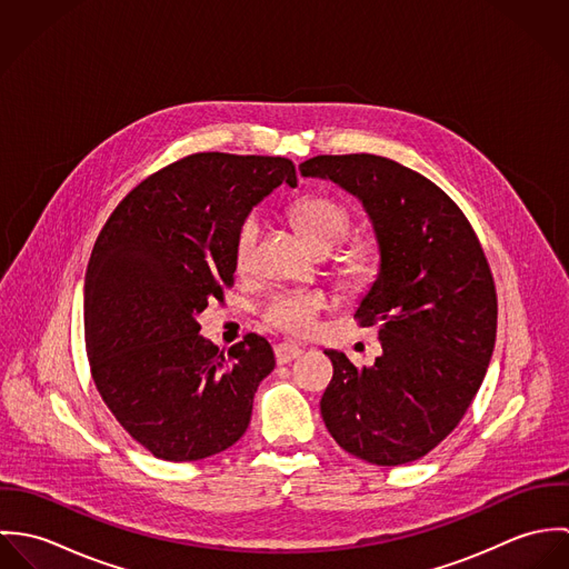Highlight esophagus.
Wrapping results in <instances>:
<instances>
[{"mask_svg": "<svg viewBox=\"0 0 569 569\" xmlns=\"http://www.w3.org/2000/svg\"><path fill=\"white\" fill-rule=\"evenodd\" d=\"M302 352L305 350L300 346H296V343H278L276 346V361L278 363H289V361L302 357Z\"/></svg>", "mask_w": 569, "mask_h": 569, "instance_id": "esophagus-1", "label": "esophagus"}]
</instances>
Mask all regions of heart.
Wrapping results in <instances>:
<instances>
[{
    "mask_svg": "<svg viewBox=\"0 0 569 569\" xmlns=\"http://www.w3.org/2000/svg\"><path fill=\"white\" fill-rule=\"evenodd\" d=\"M291 219L305 241L318 253H328L350 232V212L335 199L313 194L291 206ZM260 217L247 214L234 237V262L239 271H247L253 260V249L260 239ZM375 271V258L366 247H352L339 262V276L350 287H363ZM325 307L320 296L293 293L276 298L267 309V320L287 332L307 335L316 326V316Z\"/></svg>",
    "mask_w": 569,
    "mask_h": 569,
    "instance_id": "b5f03b06",
    "label": "heart"
}]
</instances>
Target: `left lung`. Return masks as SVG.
<instances>
[{
    "label": "left lung",
    "mask_w": 569,
    "mask_h": 569,
    "mask_svg": "<svg viewBox=\"0 0 569 569\" xmlns=\"http://www.w3.org/2000/svg\"><path fill=\"white\" fill-rule=\"evenodd\" d=\"M302 177L332 181L366 210L379 269L355 311L379 325L381 355L357 368L326 350V429L379 467L442 442L478 395L495 348L497 298L487 256L462 210L429 179L388 158L318 156Z\"/></svg>",
    "instance_id": "8db88e82"
}]
</instances>
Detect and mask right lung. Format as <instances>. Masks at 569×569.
I'll return each mask as SVG.
<instances>
[{"label":"right lung","mask_w":569,"mask_h":569,"mask_svg":"<svg viewBox=\"0 0 569 569\" xmlns=\"http://www.w3.org/2000/svg\"><path fill=\"white\" fill-rule=\"evenodd\" d=\"M280 183L298 186L284 158L197 153L136 186L96 239L82 300L93 383L156 458L230 449L276 368L264 337L223 355L199 335V316L234 282L241 221Z\"/></svg>","instance_id":"1"}]
</instances>
